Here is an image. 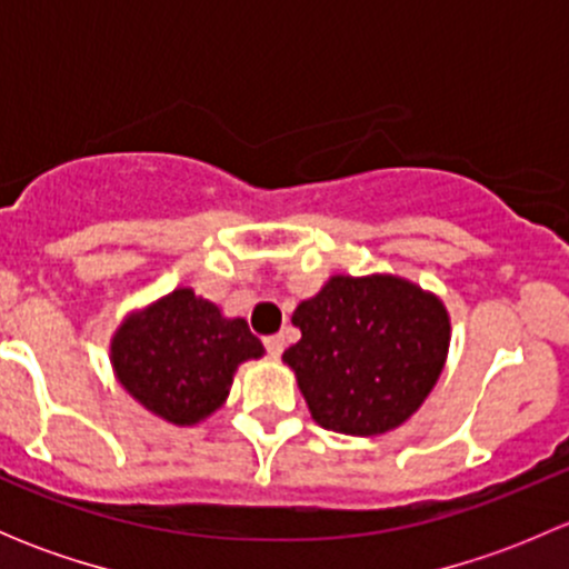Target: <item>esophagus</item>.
I'll return each mask as SVG.
<instances>
[{
    "mask_svg": "<svg viewBox=\"0 0 569 569\" xmlns=\"http://www.w3.org/2000/svg\"><path fill=\"white\" fill-rule=\"evenodd\" d=\"M263 347H267V352L272 355V358H280L286 349V338L283 336H269L263 338Z\"/></svg>",
    "mask_w": 569,
    "mask_h": 569,
    "instance_id": "34e87169",
    "label": "esophagus"
}]
</instances>
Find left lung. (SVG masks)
Returning <instances> with one entry per match:
<instances>
[{
  "mask_svg": "<svg viewBox=\"0 0 569 569\" xmlns=\"http://www.w3.org/2000/svg\"><path fill=\"white\" fill-rule=\"evenodd\" d=\"M302 338L283 352L319 427L375 438L401 427L449 358L443 300L399 274H332L297 306Z\"/></svg>",
  "mask_w": 569,
  "mask_h": 569,
  "instance_id": "8db88e82",
  "label": "left lung"
}]
</instances>
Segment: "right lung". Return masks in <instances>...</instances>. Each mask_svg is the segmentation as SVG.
<instances>
[{
    "label": "right lung",
    "instance_id": "right-lung-1",
    "mask_svg": "<svg viewBox=\"0 0 569 569\" xmlns=\"http://www.w3.org/2000/svg\"><path fill=\"white\" fill-rule=\"evenodd\" d=\"M263 358L242 317H226L189 286L137 308L109 341V363L123 391L151 416L194 427L226 405L233 375Z\"/></svg>",
    "mask_w": 569,
    "mask_h": 569
}]
</instances>
